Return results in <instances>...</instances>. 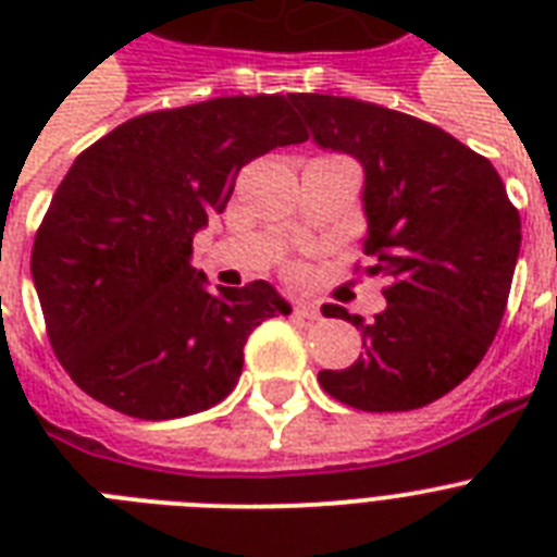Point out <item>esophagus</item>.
Segmentation results:
<instances>
[{"label":"esophagus","mask_w":557,"mask_h":557,"mask_svg":"<svg viewBox=\"0 0 557 557\" xmlns=\"http://www.w3.org/2000/svg\"><path fill=\"white\" fill-rule=\"evenodd\" d=\"M295 314L297 318H304V321H318V318H321V309L314 304H295Z\"/></svg>","instance_id":"obj_1"}]
</instances>
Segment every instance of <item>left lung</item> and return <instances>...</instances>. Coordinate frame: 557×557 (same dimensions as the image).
Returning <instances> with one entry per match:
<instances>
[{"label":"left lung","instance_id":"8db88e82","mask_svg":"<svg viewBox=\"0 0 557 557\" xmlns=\"http://www.w3.org/2000/svg\"><path fill=\"white\" fill-rule=\"evenodd\" d=\"M323 150L364 168V253L387 277V309L361 330L347 370H321L332 398L370 413L416 410L442 398L483 361L500 330L520 253V213L492 161L440 126L335 95H292Z\"/></svg>","mask_w":557,"mask_h":557}]
</instances>
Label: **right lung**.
Segmentation results:
<instances>
[{"instance_id": "obj_1", "label": "right lung", "mask_w": 557, "mask_h": 557, "mask_svg": "<svg viewBox=\"0 0 557 557\" xmlns=\"http://www.w3.org/2000/svg\"><path fill=\"white\" fill-rule=\"evenodd\" d=\"M306 138L292 98L236 95L138 115L74 159L30 274L54 356L83 393L159 422L236 387L248 335L292 306L265 280L208 292L193 236L225 210L243 164Z\"/></svg>"}]
</instances>
